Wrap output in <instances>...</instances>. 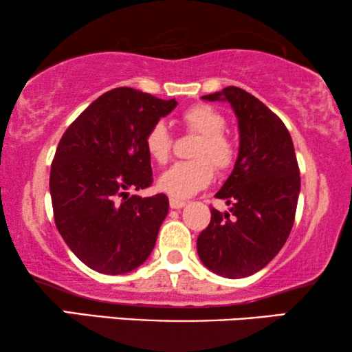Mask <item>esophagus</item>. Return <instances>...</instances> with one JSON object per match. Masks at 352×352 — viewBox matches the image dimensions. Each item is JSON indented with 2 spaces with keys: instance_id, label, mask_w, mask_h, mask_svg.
Returning a JSON list of instances; mask_svg holds the SVG:
<instances>
[{
  "instance_id": "1",
  "label": "esophagus",
  "mask_w": 352,
  "mask_h": 352,
  "mask_svg": "<svg viewBox=\"0 0 352 352\" xmlns=\"http://www.w3.org/2000/svg\"><path fill=\"white\" fill-rule=\"evenodd\" d=\"M186 205V201L184 200H179V199H175V197H171L170 199V206L173 210H179V208H182V206Z\"/></svg>"
}]
</instances>
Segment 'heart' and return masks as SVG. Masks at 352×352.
<instances>
[{
    "mask_svg": "<svg viewBox=\"0 0 352 352\" xmlns=\"http://www.w3.org/2000/svg\"><path fill=\"white\" fill-rule=\"evenodd\" d=\"M181 123L187 131L199 134L192 157L195 160L175 163L158 179V187L175 199H187L205 189L213 181V164L226 171L235 160V146L224 133L226 120L218 110L206 104H195L181 113ZM148 157L158 165H165L173 151V138L162 122L152 124L144 138Z\"/></svg>",
    "mask_w": 352,
    "mask_h": 352,
    "instance_id": "1",
    "label": "heart"
}]
</instances>
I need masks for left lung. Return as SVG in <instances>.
I'll return each mask as SVG.
<instances>
[{
    "label": "left lung",
    "mask_w": 352,
    "mask_h": 352,
    "mask_svg": "<svg viewBox=\"0 0 352 352\" xmlns=\"http://www.w3.org/2000/svg\"><path fill=\"white\" fill-rule=\"evenodd\" d=\"M201 99L232 105L240 148L232 173L214 195L230 208H211L197 252L218 276L248 277L272 261L295 223L301 187L295 147L282 120L245 89L228 86Z\"/></svg>",
    "instance_id": "left-lung-1"
}]
</instances>
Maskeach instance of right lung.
Wrapping results in <instances>:
<instances>
[{"mask_svg": "<svg viewBox=\"0 0 352 352\" xmlns=\"http://www.w3.org/2000/svg\"><path fill=\"white\" fill-rule=\"evenodd\" d=\"M133 88L94 100L67 128L51 165L56 228L93 271L126 274L146 261L168 214V197L129 195L152 184L144 138L176 107Z\"/></svg>", "mask_w": 352, "mask_h": 352, "instance_id": "1", "label": "right lung"}]
</instances>
